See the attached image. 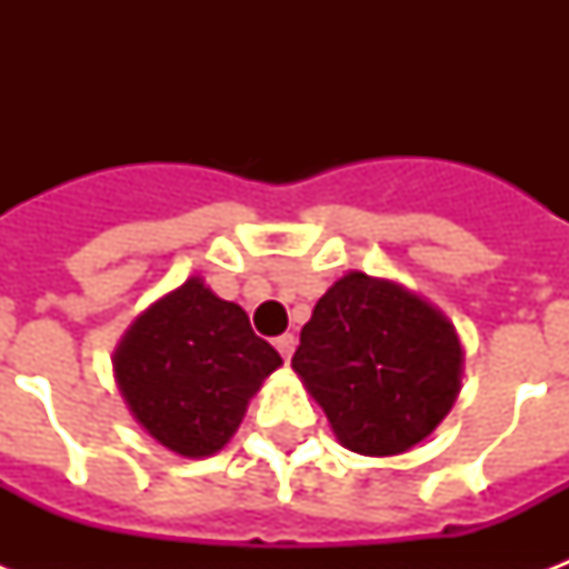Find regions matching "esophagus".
<instances>
[{
  "label": "esophagus",
  "instance_id": "esophagus-1",
  "mask_svg": "<svg viewBox=\"0 0 569 569\" xmlns=\"http://www.w3.org/2000/svg\"><path fill=\"white\" fill-rule=\"evenodd\" d=\"M295 346H298V339H295L292 333H283V337H277V339H274V348H277V351H280V357H283L286 363L292 360Z\"/></svg>",
  "mask_w": 569,
  "mask_h": 569
}]
</instances>
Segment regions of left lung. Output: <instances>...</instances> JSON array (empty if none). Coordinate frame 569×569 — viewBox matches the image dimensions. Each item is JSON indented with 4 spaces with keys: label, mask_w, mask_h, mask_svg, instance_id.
<instances>
[{
    "label": "left lung",
    "mask_w": 569,
    "mask_h": 569,
    "mask_svg": "<svg viewBox=\"0 0 569 569\" xmlns=\"http://www.w3.org/2000/svg\"><path fill=\"white\" fill-rule=\"evenodd\" d=\"M463 348L446 316L405 286L348 271L303 325L292 369L346 449L401 455L460 392Z\"/></svg>",
    "instance_id": "1"
}]
</instances>
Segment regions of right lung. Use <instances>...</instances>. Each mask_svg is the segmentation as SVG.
I'll list each match as a JSON object with an SVG mask.
<instances>
[{
	"instance_id": "obj_1",
	"label": "right lung",
	"mask_w": 569,
	"mask_h": 569,
	"mask_svg": "<svg viewBox=\"0 0 569 569\" xmlns=\"http://www.w3.org/2000/svg\"><path fill=\"white\" fill-rule=\"evenodd\" d=\"M280 363L239 303L191 277L132 321L114 351V378L153 440L182 458H209Z\"/></svg>"
}]
</instances>
